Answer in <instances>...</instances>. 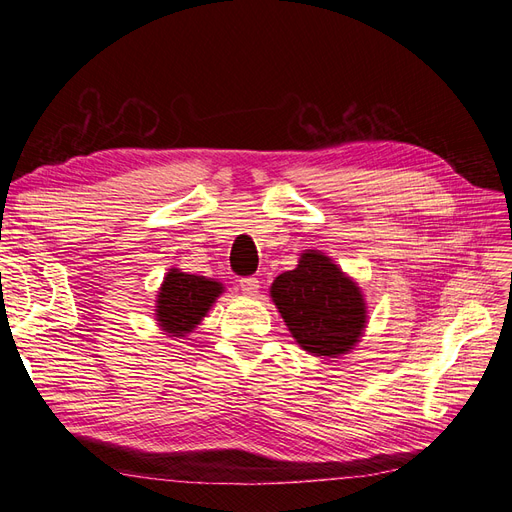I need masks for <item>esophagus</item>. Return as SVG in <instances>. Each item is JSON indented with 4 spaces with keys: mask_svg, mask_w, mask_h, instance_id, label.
I'll use <instances>...</instances> for the list:
<instances>
[{
    "mask_svg": "<svg viewBox=\"0 0 512 512\" xmlns=\"http://www.w3.org/2000/svg\"><path fill=\"white\" fill-rule=\"evenodd\" d=\"M239 286H241L243 294H247V297H256V294H258V288H260V282H258V277H254V275H247V277H241V280H239Z\"/></svg>",
    "mask_w": 512,
    "mask_h": 512,
    "instance_id": "1",
    "label": "esophagus"
}]
</instances>
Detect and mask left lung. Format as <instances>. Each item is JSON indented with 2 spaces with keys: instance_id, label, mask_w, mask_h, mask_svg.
<instances>
[{
  "instance_id": "8db88e82",
  "label": "left lung",
  "mask_w": 512,
  "mask_h": 512,
  "mask_svg": "<svg viewBox=\"0 0 512 512\" xmlns=\"http://www.w3.org/2000/svg\"><path fill=\"white\" fill-rule=\"evenodd\" d=\"M271 297L292 337L316 356L348 352L365 329L359 286L318 252L303 254L297 269L277 275Z\"/></svg>"
}]
</instances>
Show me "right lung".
Returning <instances> with one entry per match:
<instances>
[{
    "label": "right lung",
    "mask_w": 512,
    "mask_h": 512,
    "mask_svg": "<svg viewBox=\"0 0 512 512\" xmlns=\"http://www.w3.org/2000/svg\"><path fill=\"white\" fill-rule=\"evenodd\" d=\"M220 292V282L173 269L164 277L158 294L160 327L170 333V337H185V333H190L203 320Z\"/></svg>",
    "instance_id": "obj_1"
}]
</instances>
